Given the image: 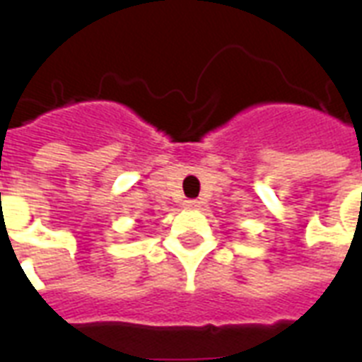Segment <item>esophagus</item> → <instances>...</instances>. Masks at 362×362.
<instances>
[{"mask_svg":"<svg viewBox=\"0 0 362 362\" xmlns=\"http://www.w3.org/2000/svg\"><path fill=\"white\" fill-rule=\"evenodd\" d=\"M184 206H186V209H197L199 201L197 199H187V201H184Z\"/></svg>","mask_w":362,"mask_h":362,"instance_id":"1","label":"esophagus"}]
</instances>
